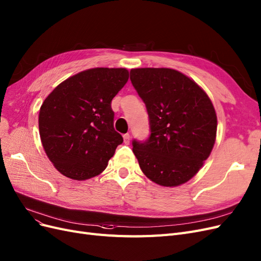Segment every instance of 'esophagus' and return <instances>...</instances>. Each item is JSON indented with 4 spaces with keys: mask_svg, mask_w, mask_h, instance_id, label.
<instances>
[{
    "mask_svg": "<svg viewBox=\"0 0 261 261\" xmlns=\"http://www.w3.org/2000/svg\"><path fill=\"white\" fill-rule=\"evenodd\" d=\"M123 139H124V143H126V145H128V143H129V140H130L129 134H125V135H123Z\"/></svg>",
    "mask_w": 261,
    "mask_h": 261,
    "instance_id": "1",
    "label": "esophagus"
}]
</instances>
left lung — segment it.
<instances>
[{
    "mask_svg": "<svg viewBox=\"0 0 261 261\" xmlns=\"http://www.w3.org/2000/svg\"><path fill=\"white\" fill-rule=\"evenodd\" d=\"M130 81L146 103L151 135L133 152L151 181L178 187L194 177L216 141L217 115L192 79L169 68H136Z\"/></svg>",
    "mask_w": 261,
    "mask_h": 261,
    "instance_id": "obj_1",
    "label": "left lung"
}]
</instances>
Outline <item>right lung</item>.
<instances>
[{"label": "right lung", "mask_w": 261, "mask_h": 261, "mask_svg": "<svg viewBox=\"0 0 261 261\" xmlns=\"http://www.w3.org/2000/svg\"><path fill=\"white\" fill-rule=\"evenodd\" d=\"M128 76L125 68L84 70L45 98L39 113L40 137L60 174L82 181L106 169L123 142L113 127L111 101Z\"/></svg>", "instance_id": "1"}]
</instances>
